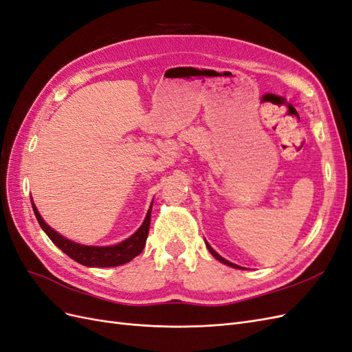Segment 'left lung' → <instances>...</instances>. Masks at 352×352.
<instances>
[{"instance_id":"obj_1","label":"left lung","mask_w":352,"mask_h":352,"mask_svg":"<svg viewBox=\"0 0 352 352\" xmlns=\"http://www.w3.org/2000/svg\"><path fill=\"white\" fill-rule=\"evenodd\" d=\"M206 245H207V248H208V251L211 252V255L212 257H214L216 260H219L220 263H223V264H226V265H230V267H233V269H242V267H239V265H236V264H233V263H230V261H228V260H225L221 257V255H219L214 250H212L211 247H210V243L208 242H206Z\"/></svg>"}]
</instances>
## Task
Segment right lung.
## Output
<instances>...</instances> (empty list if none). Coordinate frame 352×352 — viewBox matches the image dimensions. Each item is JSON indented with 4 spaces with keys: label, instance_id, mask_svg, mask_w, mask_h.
<instances>
[{
    "label": "right lung",
    "instance_id": "right-lung-1",
    "mask_svg": "<svg viewBox=\"0 0 352 352\" xmlns=\"http://www.w3.org/2000/svg\"><path fill=\"white\" fill-rule=\"evenodd\" d=\"M32 207H34V212L42 230H44L48 238L54 242L63 252L67 254L72 260L87 265V267H116V265L129 263L136 257V255H140L142 252L148 238V232H150L153 204L150 210H148L146 217L141 228L138 229L131 238H127L117 245H113V247H89V245H80L61 236L60 233L50 228L44 221V219L41 217L34 201H32Z\"/></svg>",
    "mask_w": 352,
    "mask_h": 352
}]
</instances>
